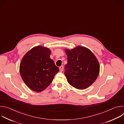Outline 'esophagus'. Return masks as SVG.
<instances>
[{
	"mask_svg": "<svg viewBox=\"0 0 124 124\" xmlns=\"http://www.w3.org/2000/svg\"><path fill=\"white\" fill-rule=\"evenodd\" d=\"M63 69H64V67L63 66H61L60 67H59V69H60V70L61 72H62L63 70Z\"/></svg>",
	"mask_w": 124,
	"mask_h": 124,
	"instance_id": "obj_1",
	"label": "esophagus"
}]
</instances>
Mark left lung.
I'll return each instance as SVG.
<instances>
[{
    "label": "left lung",
    "instance_id": "8db88e82",
    "mask_svg": "<svg viewBox=\"0 0 124 124\" xmlns=\"http://www.w3.org/2000/svg\"><path fill=\"white\" fill-rule=\"evenodd\" d=\"M67 64L65 75L69 83L78 89H84L97 79L100 72L99 62L93 53L83 46L66 49Z\"/></svg>",
    "mask_w": 124,
    "mask_h": 124
}]
</instances>
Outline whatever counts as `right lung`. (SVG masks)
Segmentation results:
<instances>
[{"mask_svg":"<svg viewBox=\"0 0 124 124\" xmlns=\"http://www.w3.org/2000/svg\"><path fill=\"white\" fill-rule=\"evenodd\" d=\"M50 54L49 48L37 46L27 52L21 61L22 78L34 91L40 92L45 90L59 72V68L50 58Z\"/></svg>","mask_w":124,"mask_h":124,"instance_id":"right-lung-1","label":"right lung"}]
</instances>
